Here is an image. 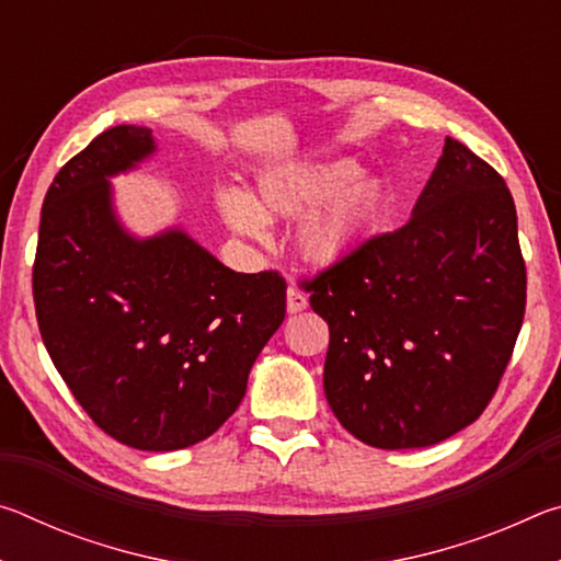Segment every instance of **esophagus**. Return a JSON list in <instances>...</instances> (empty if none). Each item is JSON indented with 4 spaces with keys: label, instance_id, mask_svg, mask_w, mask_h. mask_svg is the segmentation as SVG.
<instances>
[{
    "label": "esophagus",
    "instance_id": "1",
    "mask_svg": "<svg viewBox=\"0 0 561 561\" xmlns=\"http://www.w3.org/2000/svg\"><path fill=\"white\" fill-rule=\"evenodd\" d=\"M307 307H309L307 294L291 284L289 291H287V311H289V314H299V311H304Z\"/></svg>",
    "mask_w": 561,
    "mask_h": 561
}]
</instances>
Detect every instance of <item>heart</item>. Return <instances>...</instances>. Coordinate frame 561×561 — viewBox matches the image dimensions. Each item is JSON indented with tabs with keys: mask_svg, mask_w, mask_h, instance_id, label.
Wrapping results in <instances>:
<instances>
[{
	"mask_svg": "<svg viewBox=\"0 0 561 561\" xmlns=\"http://www.w3.org/2000/svg\"><path fill=\"white\" fill-rule=\"evenodd\" d=\"M388 193L381 180L360 175L354 160H317V163L272 168L260 178L254 201L240 193L220 197V213L232 230L260 237L264 222H304L299 247L317 264H334L371 237L381 225Z\"/></svg>",
	"mask_w": 561,
	"mask_h": 561,
	"instance_id": "obj_1",
	"label": "heart"
}]
</instances>
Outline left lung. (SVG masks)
<instances>
[{
    "label": "left lung",
    "instance_id": "1",
    "mask_svg": "<svg viewBox=\"0 0 561 561\" xmlns=\"http://www.w3.org/2000/svg\"><path fill=\"white\" fill-rule=\"evenodd\" d=\"M301 287L329 324L339 423L383 450L440 443L485 411L525 319L515 201L495 168L445 138L411 220Z\"/></svg>",
    "mask_w": 561,
    "mask_h": 561
}]
</instances>
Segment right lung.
Returning <instances> with one entry per match:
<instances>
[{"mask_svg": "<svg viewBox=\"0 0 561 561\" xmlns=\"http://www.w3.org/2000/svg\"><path fill=\"white\" fill-rule=\"evenodd\" d=\"M156 150L116 126L46 190L32 272L36 321L56 371L99 428L136 450H180L230 417L254 358L287 314V282L225 267L183 230L136 240L108 178Z\"/></svg>", "mask_w": 561, "mask_h": 561, "instance_id": "1", "label": "right lung"}]
</instances>
